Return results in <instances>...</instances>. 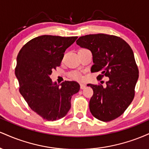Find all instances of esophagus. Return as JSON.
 Wrapping results in <instances>:
<instances>
[{
  "mask_svg": "<svg viewBox=\"0 0 149 149\" xmlns=\"http://www.w3.org/2000/svg\"><path fill=\"white\" fill-rule=\"evenodd\" d=\"M85 88H86V85H85V84H80V89L81 90H83V89H85Z\"/></svg>",
  "mask_w": 149,
  "mask_h": 149,
  "instance_id": "esophagus-1",
  "label": "esophagus"
}]
</instances>
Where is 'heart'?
<instances>
[{"label": "heart", "instance_id": "heart-1", "mask_svg": "<svg viewBox=\"0 0 149 149\" xmlns=\"http://www.w3.org/2000/svg\"><path fill=\"white\" fill-rule=\"evenodd\" d=\"M69 77L74 80H80L81 78V74L78 71H73L69 73Z\"/></svg>", "mask_w": 149, "mask_h": 149}]
</instances>
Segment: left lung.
Instances as JSON below:
<instances>
[{
  "label": "left lung",
  "instance_id": "8db88e82",
  "mask_svg": "<svg viewBox=\"0 0 149 149\" xmlns=\"http://www.w3.org/2000/svg\"><path fill=\"white\" fill-rule=\"evenodd\" d=\"M76 43L91 51V72L100 71L99 80L104 76L109 78L105 87L88 85L93 90L89 104L90 112L104 122L117 118L132 102L139 78L132 49L121 38L104 33L81 36Z\"/></svg>",
  "mask_w": 149,
  "mask_h": 149
}]
</instances>
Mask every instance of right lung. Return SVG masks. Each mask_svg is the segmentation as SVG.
<instances>
[{
    "mask_svg": "<svg viewBox=\"0 0 149 149\" xmlns=\"http://www.w3.org/2000/svg\"><path fill=\"white\" fill-rule=\"evenodd\" d=\"M77 38L40 36L26 42L18 53L15 76L20 94L31 109L47 120L64 117L71 108V97L80 90L76 81H64L59 86L49 78Z\"/></svg>",
    "mask_w": 149,
    "mask_h": 149,
    "instance_id": "add662e5",
    "label": "right lung"
}]
</instances>
